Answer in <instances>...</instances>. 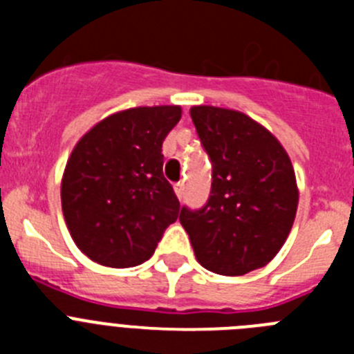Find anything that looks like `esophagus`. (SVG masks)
I'll list each match as a JSON object with an SVG mask.
<instances>
[{
  "mask_svg": "<svg viewBox=\"0 0 354 354\" xmlns=\"http://www.w3.org/2000/svg\"><path fill=\"white\" fill-rule=\"evenodd\" d=\"M174 189H175V195L179 196V198H183V195H184V183H183V180L175 184Z\"/></svg>",
  "mask_w": 354,
  "mask_h": 354,
  "instance_id": "1",
  "label": "esophagus"
}]
</instances>
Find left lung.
Returning <instances> with one entry per match:
<instances>
[{
	"instance_id": "8db88e82",
	"label": "left lung",
	"mask_w": 354,
	"mask_h": 354,
	"mask_svg": "<svg viewBox=\"0 0 354 354\" xmlns=\"http://www.w3.org/2000/svg\"><path fill=\"white\" fill-rule=\"evenodd\" d=\"M200 142L212 161V186L200 211L179 221L200 266L241 277L274 259L292 228L299 192L282 143L236 109L193 106Z\"/></svg>"
}]
</instances>
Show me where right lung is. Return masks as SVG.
<instances>
[{
	"mask_svg": "<svg viewBox=\"0 0 354 354\" xmlns=\"http://www.w3.org/2000/svg\"><path fill=\"white\" fill-rule=\"evenodd\" d=\"M180 106H138L83 134L65 165L62 211L77 248L106 268L149 261L180 204L162 175V142Z\"/></svg>",
	"mask_w": 354,
	"mask_h": 354,
	"instance_id": "1",
	"label": "right lung"
}]
</instances>
